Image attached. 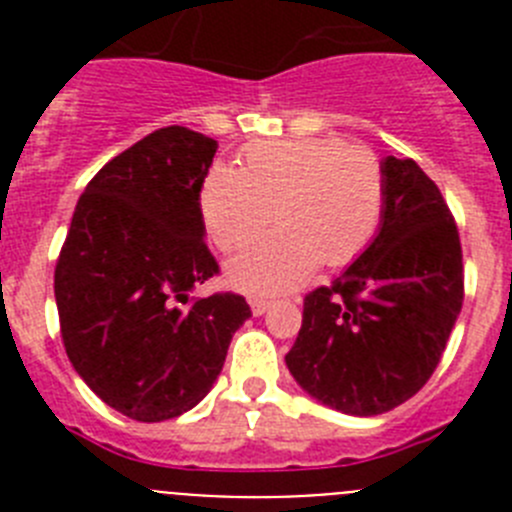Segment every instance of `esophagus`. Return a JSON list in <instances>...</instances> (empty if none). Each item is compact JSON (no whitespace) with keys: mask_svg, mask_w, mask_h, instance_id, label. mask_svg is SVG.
I'll return each mask as SVG.
<instances>
[{"mask_svg":"<svg viewBox=\"0 0 512 512\" xmlns=\"http://www.w3.org/2000/svg\"><path fill=\"white\" fill-rule=\"evenodd\" d=\"M269 307H271V300H264V297H253V300H251L253 315H264Z\"/></svg>","mask_w":512,"mask_h":512,"instance_id":"34e87169","label":"esophagus"}]
</instances>
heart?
I'll use <instances>...</instances> for the list:
<instances>
[{
    "label": "heart",
    "instance_id": "obj_1",
    "mask_svg": "<svg viewBox=\"0 0 512 512\" xmlns=\"http://www.w3.org/2000/svg\"><path fill=\"white\" fill-rule=\"evenodd\" d=\"M387 207V174L379 153L341 138L253 143L241 171L212 166L200 192L210 241L235 251L269 225L277 233L228 264V282L248 295H277L302 284L320 261L351 264L372 246Z\"/></svg>",
    "mask_w": 512,
    "mask_h": 512
}]
</instances>
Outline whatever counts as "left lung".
Returning a JSON list of instances; mask_svg holds the SVG:
<instances>
[{
  "mask_svg": "<svg viewBox=\"0 0 512 512\" xmlns=\"http://www.w3.org/2000/svg\"><path fill=\"white\" fill-rule=\"evenodd\" d=\"M387 207L372 246L305 297L287 366L348 415H382L423 390L464 302L454 215L413 158H384Z\"/></svg>",
  "mask_w": 512,
  "mask_h": 512,
  "instance_id": "8db88e82",
  "label": "left lung"
}]
</instances>
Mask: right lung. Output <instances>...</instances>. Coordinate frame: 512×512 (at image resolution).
<instances>
[{
    "label": "right lung",
    "instance_id": "right-lung-1",
    "mask_svg": "<svg viewBox=\"0 0 512 512\" xmlns=\"http://www.w3.org/2000/svg\"><path fill=\"white\" fill-rule=\"evenodd\" d=\"M215 151V140L182 125L153 130L94 174L58 253L69 361L99 400L140 423L192 410L251 318L233 292L189 300L220 271L200 212Z\"/></svg>",
    "mask_w": 512,
    "mask_h": 512
}]
</instances>
